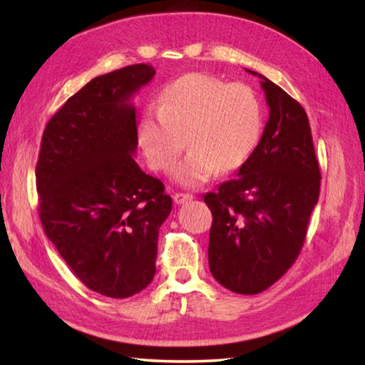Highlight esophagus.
Returning <instances> with one entry per match:
<instances>
[{
  "mask_svg": "<svg viewBox=\"0 0 365 365\" xmlns=\"http://www.w3.org/2000/svg\"><path fill=\"white\" fill-rule=\"evenodd\" d=\"M191 200H193V195H190V193H175L174 195L175 205H183V202H188Z\"/></svg>",
  "mask_w": 365,
  "mask_h": 365,
  "instance_id": "obj_1",
  "label": "esophagus"
}]
</instances>
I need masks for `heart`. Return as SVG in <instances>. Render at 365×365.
Here are the masks:
<instances>
[{
    "instance_id": "obj_1",
    "label": "heart",
    "mask_w": 365,
    "mask_h": 365,
    "mask_svg": "<svg viewBox=\"0 0 365 365\" xmlns=\"http://www.w3.org/2000/svg\"><path fill=\"white\" fill-rule=\"evenodd\" d=\"M262 133V104L246 83H227L207 73H187L165 85L158 109H146L138 123V143L154 170H174L183 187H200L217 172L242 168Z\"/></svg>"
}]
</instances>
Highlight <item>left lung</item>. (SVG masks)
<instances>
[{"label": "left lung", "mask_w": 365, "mask_h": 365, "mask_svg": "<svg viewBox=\"0 0 365 365\" xmlns=\"http://www.w3.org/2000/svg\"><path fill=\"white\" fill-rule=\"evenodd\" d=\"M269 120L256 150L205 202L212 212L209 269L222 287L257 294L287 274L319 201L320 169L306 110L257 72Z\"/></svg>", "instance_id": "left-lung-1"}]
</instances>
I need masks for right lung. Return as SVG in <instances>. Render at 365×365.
<instances>
[{
	"label": "right lung",
	"mask_w": 365,
	"mask_h": 365,
	"mask_svg": "<svg viewBox=\"0 0 365 365\" xmlns=\"http://www.w3.org/2000/svg\"><path fill=\"white\" fill-rule=\"evenodd\" d=\"M153 77V66L133 64L90 80L46 123L36 163L43 230L77 279L108 298L153 282L172 211L164 183L133 159L130 100Z\"/></svg>",
	"instance_id": "right-lung-1"
}]
</instances>
